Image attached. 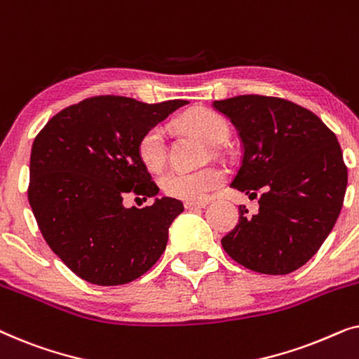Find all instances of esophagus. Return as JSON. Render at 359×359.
Returning a JSON list of instances; mask_svg holds the SVG:
<instances>
[{"mask_svg": "<svg viewBox=\"0 0 359 359\" xmlns=\"http://www.w3.org/2000/svg\"><path fill=\"white\" fill-rule=\"evenodd\" d=\"M205 204H208V201H201V203H193V201H186V203H184V208L188 209V210H194V209L204 208Z\"/></svg>", "mask_w": 359, "mask_h": 359, "instance_id": "esophagus-1", "label": "esophagus"}]
</instances>
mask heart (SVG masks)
Instances as JSON below:
<instances>
[{"instance_id": "b5f03b06", "label": "heart", "mask_w": 359, "mask_h": 359, "mask_svg": "<svg viewBox=\"0 0 359 359\" xmlns=\"http://www.w3.org/2000/svg\"><path fill=\"white\" fill-rule=\"evenodd\" d=\"M181 129L193 132L210 145H219L229 137V124L224 117L215 114L205 107H196L184 112L178 119ZM137 151L147 168L158 171L166 160V139L165 132L160 126L150 127L140 137ZM225 175L220 168L209 166L199 171L170 170L160 176V186L163 193L170 198L183 201H203L210 191L219 188L224 183Z\"/></svg>"}]
</instances>
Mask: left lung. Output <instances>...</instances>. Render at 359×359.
<instances>
[{
  "label": "left lung",
  "instance_id": "8db88e82",
  "mask_svg": "<svg viewBox=\"0 0 359 359\" xmlns=\"http://www.w3.org/2000/svg\"><path fill=\"white\" fill-rule=\"evenodd\" d=\"M242 140L232 188L259 194L258 214L240 205L222 238L227 255L263 274H287L318 252L340 215L348 170L337 135L306 107L273 96L214 101Z\"/></svg>",
  "mask_w": 359,
  "mask_h": 359
}]
</instances>
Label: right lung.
<instances>
[{
    "label": "right lung",
    "instance_id": "1",
    "mask_svg": "<svg viewBox=\"0 0 359 359\" xmlns=\"http://www.w3.org/2000/svg\"><path fill=\"white\" fill-rule=\"evenodd\" d=\"M184 104L95 96L65 107L37 134L29 204L48 247L76 276L97 286L127 284L165 252L183 203L155 198L139 209L122 201L129 193L145 199L158 194L137 145Z\"/></svg>",
    "mask_w": 359,
    "mask_h": 359
}]
</instances>
